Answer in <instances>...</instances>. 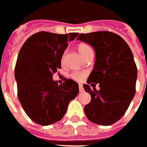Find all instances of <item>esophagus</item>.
<instances>
[{
	"instance_id": "1",
	"label": "esophagus",
	"mask_w": 147,
	"mask_h": 147,
	"mask_svg": "<svg viewBox=\"0 0 147 147\" xmlns=\"http://www.w3.org/2000/svg\"><path fill=\"white\" fill-rule=\"evenodd\" d=\"M79 92H84V88L82 87V84H79Z\"/></svg>"
}]
</instances>
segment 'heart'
<instances>
[{
    "mask_svg": "<svg viewBox=\"0 0 147 147\" xmlns=\"http://www.w3.org/2000/svg\"><path fill=\"white\" fill-rule=\"evenodd\" d=\"M78 51H79V52L81 53L82 56H84L86 54L88 53V51H91L92 50L91 48V47L89 45H88V44L81 43L78 46ZM65 57H66V51L61 55V62L62 63L65 62ZM86 75H87V72H85V71H74V72L71 73L69 76H70V78L73 80L77 81V82H81V81H82L84 79V78L86 77Z\"/></svg>",
    "mask_w": 147,
    "mask_h": 147,
    "instance_id": "b5f03b06",
    "label": "heart"
}]
</instances>
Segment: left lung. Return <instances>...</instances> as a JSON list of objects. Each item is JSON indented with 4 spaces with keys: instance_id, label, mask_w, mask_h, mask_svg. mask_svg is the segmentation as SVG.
<instances>
[{
    "instance_id": "obj_1",
    "label": "left lung",
    "mask_w": 147,
    "mask_h": 147,
    "mask_svg": "<svg viewBox=\"0 0 147 147\" xmlns=\"http://www.w3.org/2000/svg\"><path fill=\"white\" fill-rule=\"evenodd\" d=\"M77 39L90 44L96 51L93 70L88 84L83 85L92 96L84 112L94 123L111 125L123 116L136 92L138 69L133 52L127 42L112 32L81 33ZM96 84L99 90L95 89Z\"/></svg>"
}]
</instances>
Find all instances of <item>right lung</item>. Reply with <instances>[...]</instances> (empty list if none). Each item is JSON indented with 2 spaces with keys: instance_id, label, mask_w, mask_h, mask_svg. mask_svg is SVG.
Instances as JSON below:
<instances>
[{
  "instance_id": "right-lung-1",
  "label": "right lung",
  "mask_w": 147,
  "mask_h": 147,
  "mask_svg": "<svg viewBox=\"0 0 147 147\" xmlns=\"http://www.w3.org/2000/svg\"><path fill=\"white\" fill-rule=\"evenodd\" d=\"M78 32H38L25 41L14 69L18 98L27 115L37 124L59 121L79 92L78 84L65 78L59 85L52 77L61 69V55Z\"/></svg>"
}]
</instances>
